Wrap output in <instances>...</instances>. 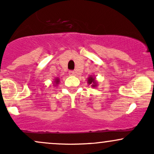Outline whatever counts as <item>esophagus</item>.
Returning a JSON list of instances; mask_svg holds the SVG:
<instances>
[{
    "mask_svg": "<svg viewBox=\"0 0 154 154\" xmlns=\"http://www.w3.org/2000/svg\"><path fill=\"white\" fill-rule=\"evenodd\" d=\"M69 75L70 76H74L75 75V72L74 71H69Z\"/></svg>",
    "mask_w": 154,
    "mask_h": 154,
    "instance_id": "esophagus-1",
    "label": "esophagus"
}]
</instances>
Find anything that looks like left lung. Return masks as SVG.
<instances>
[{"label":"left lung","instance_id":"left-lung-1","mask_svg":"<svg viewBox=\"0 0 154 154\" xmlns=\"http://www.w3.org/2000/svg\"><path fill=\"white\" fill-rule=\"evenodd\" d=\"M88 83L89 85H92V87L95 88L97 86V82L95 80V77H93V76H90L88 78Z\"/></svg>","mask_w":154,"mask_h":154}]
</instances>
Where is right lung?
<instances>
[{
  "instance_id": "add662e5",
  "label": "right lung",
  "mask_w": 154,
  "mask_h": 154,
  "mask_svg": "<svg viewBox=\"0 0 154 154\" xmlns=\"http://www.w3.org/2000/svg\"><path fill=\"white\" fill-rule=\"evenodd\" d=\"M54 83H55V84H56V85H57V84H59V78H56V79H55Z\"/></svg>"
}]
</instances>
